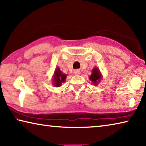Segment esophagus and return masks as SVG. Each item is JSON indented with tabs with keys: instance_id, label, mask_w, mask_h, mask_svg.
Wrapping results in <instances>:
<instances>
[{
	"instance_id": "obj_1",
	"label": "esophagus",
	"mask_w": 146,
	"mask_h": 146,
	"mask_svg": "<svg viewBox=\"0 0 146 146\" xmlns=\"http://www.w3.org/2000/svg\"><path fill=\"white\" fill-rule=\"evenodd\" d=\"M80 73H81V71L79 70H75V71H74V73H75V75H80Z\"/></svg>"
}]
</instances>
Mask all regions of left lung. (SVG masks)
<instances>
[{
	"mask_svg": "<svg viewBox=\"0 0 146 146\" xmlns=\"http://www.w3.org/2000/svg\"><path fill=\"white\" fill-rule=\"evenodd\" d=\"M101 78H102V76H101L99 69L97 68H93L92 70V74L90 76V80H91L93 84L97 85L100 82Z\"/></svg>",
	"mask_w": 146,
	"mask_h": 146,
	"instance_id": "left-lung-1",
	"label": "left lung"
}]
</instances>
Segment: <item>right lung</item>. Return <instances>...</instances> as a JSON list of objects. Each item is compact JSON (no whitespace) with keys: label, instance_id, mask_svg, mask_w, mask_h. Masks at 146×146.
Wrapping results in <instances>:
<instances>
[{"label":"right lung","instance_id":"right-lung-1","mask_svg":"<svg viewBox=\"0 0 146 146\" xmlns=\"http://www.w3.org/2000/svg\"><path fill=\"white\" fill-rule=\"evenodd\" d=\"M66 75L62 72L61 70L57 68L55 71L53 76V84L55 87H60L62 84L65 82Z\"/></svg>","mask_w":146,"mask_h":146}]
</instances>
